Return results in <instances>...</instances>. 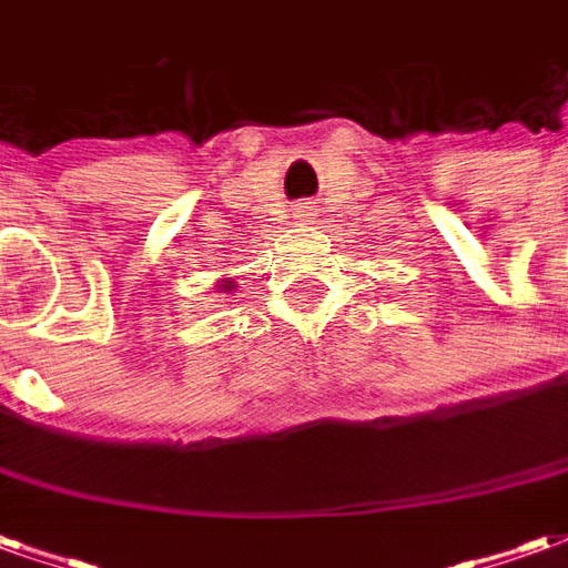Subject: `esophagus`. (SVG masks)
Wrapping results in <instances>:
<instances>
[{"label": "esophagus", "instance_id": "obj_1", "mask_svg": "<svg viewBox=\"0 0 568 568\" xmlns=\"http://www.w3.org/2000/svg\"><path fill=\"white\" fill-rule=\"evenodd\" d=\"M310 215H313V212H310V206H301V210H297V219H310Z\"/></svg>", "mask_w": 568, "mask_h": 568}]
</instances>
